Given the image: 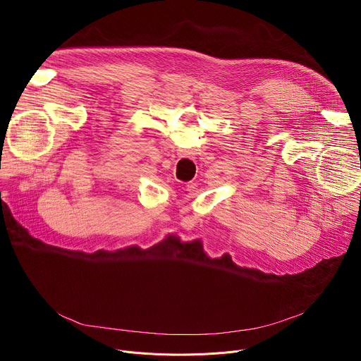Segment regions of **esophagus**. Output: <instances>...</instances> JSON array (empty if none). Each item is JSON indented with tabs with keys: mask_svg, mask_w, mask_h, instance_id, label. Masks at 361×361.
Instances as JSON below:
<instances>
[{
	"mask_svg": "<svg viewBox=\"0 0 361 361\" xmlns=\"http://www.w3.org/2000/svg\"><path fill=\"white\" fill-rule=\"evenodd\" d=\"M177 154H178V157H188V159L192 157V152L187 151V149H178Z\"/></svg>",
	"mask_w": 361,
	"mask_h": 361,
	"instance_id": "obj_1",
	"label": "esophagus"
}]
</instances>
